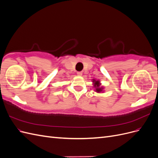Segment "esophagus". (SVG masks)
I'll list each match as a JSON object with an SVG mask.
<instances>
[{"instance_id":"esophagus-1","label":"esophagus","mask_w":158,"mask_h":158,"mask_svg":"<svg viewBox=\"0 0 158 158\" xmlns=\"http://www.w3.org/2000/svg\"><path fill=\"white\" fill-rule=\"evenodd\" d=\"M77 75L78 76H82V72H77Z\"/></svg>"}]
</instances>
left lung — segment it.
Listing matches in <instances>:
<instances>
[{
	"label": "left lung",
	"instance_id": "left-lung-1",
	"mask_svg": "<svg viewBox=\"0 0 158 158\" xmlns=\"http://www.w3.org/2000/svg\"><path fill=\"white\" fill-rule=\"evenodd\" d=\"M92 82H93V85H94V88L95 89L94 91L97 93H103L104 91V88L103 86H101L102 84L100 83V81L99 80H95L93 79L92 80Z\"/></svg>",
	"mask_w": 158,
	"mask_h": 158
}]
</instances>
